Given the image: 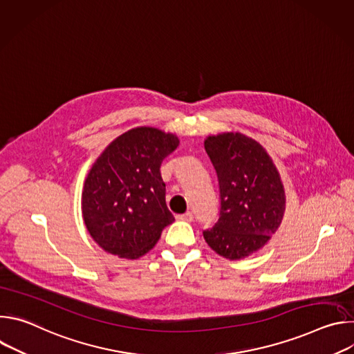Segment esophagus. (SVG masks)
Segmentation results:
<instances>
[{"label":"esophagus","mask_w":354,"mask_h":354,"mask_svg":"<svg viewBox=\"0 0 354 354\" xmlns=\"http://www.w3.org/2000/svg\"><path fill=\"white\" fill-rule=\"evenodd\" d=\"M176 218H178V220H180V221H192V220H193V213L187 212V213H185V214H179V216H176Z\"/></svg>","instance_id":"esophagus-1"}]
</instances>
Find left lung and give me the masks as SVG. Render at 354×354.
<instances>
[{
  "mask_svg": "<svg viewBox=\"0 0 354 354\" xmlns=\"http://www.w3.org/2000/svg\"><path fill=\"white\" fill-rule=\"evenodd\" d=\"M217 172L221 209L218 221L203 231L220 257L238 261L263 248L279 230L286 193L268 151L242 133H221L205 140Z\"/></svg>",
  "mask_w": 354,
  "mask_h": 354,
  "instance_id": "8db88e82",
  "label": "left lung"
}]
</instances>
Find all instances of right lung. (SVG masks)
<instances>
[{
  "mask_svg": "<svg viewBox=\"0 0 354 354\" xmlns=\"http://www.w3.org/2000/svg\"><path fill=\"white\" fill-rule=\"evenodd\" d=\"M179 138L156 127H136L115 138L84 182L82 218L108 254L138 259L175 221L165 203L161 164Z\"/></svg>",
  "mask_w": 354,
  "mask_h": 354,
  "instance_id": "1",
  "label": "right lung"
}]
</instances>
